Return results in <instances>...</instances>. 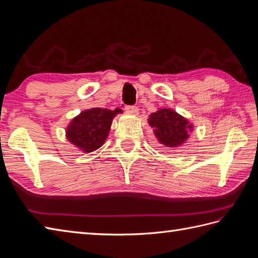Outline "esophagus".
Here are the masks:
<instances>
[{"mask_svg": "<svg viewBox=\"0 0 258 258\" xmlns=\"http://www.w3.org/2000/svg\"><path fill=\"white\" fill-rule=\"evenodd\" d=\"M125 109H126V112L133 114V115H138V114H139V107H138V106L127 105V106L125 107Z\"/></svg>", "mask_w": 258, "mask_h": 258, "instance_id": "esophagus-1", "label": "esophagus"}]
</instances>
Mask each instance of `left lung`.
Returning a JSON list of instances; mask_svg holds the SVG:
<instances>
[{
	"instance_id": "1",
	"label": "left lung",
	"mask_w": 258,
	"mask_h": 258,
	"mask_svg": "<svg viewBox=\"0 0 258 258\" xmlns=\"http://www.w3.org/2000/svg\"><path fill=\"white\" fill-rule=\"evenodd\" d=\"M149 124L157 141L166 147H178L184 144L189 138V132L193 131V125L171 108H160L152 113Z\"/></svg>"
}]
</instances>
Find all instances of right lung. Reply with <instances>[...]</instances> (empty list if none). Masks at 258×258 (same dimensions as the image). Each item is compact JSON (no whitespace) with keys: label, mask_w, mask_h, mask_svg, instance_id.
I'll list each match as a JSON object with an SVG mask.
<instances>
[{"label":"right lung","mask_w":258,"mask_h":258,"mask_svg":"<svg viewBox=\"0 0 258 258\" xmlns=\"http://www.w3.org/2000/svg\"><path fill=\"white\" fill-rule=\"evenodd\" d=\"M123 111L95 107L81 112L67 127V139L85 153L94 152L105 143L113 118Z\"/></svg>","instance_id":"add662e5"}]
</instances>
